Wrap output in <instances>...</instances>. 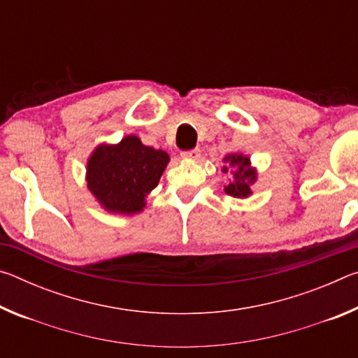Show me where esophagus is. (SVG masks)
Wrapping results in <instances>:
<instances>
[{"instance_id": "34e87169", "label": "esophagus", "mask_w": 358, "mask_h": 358, "mask_svg": "<svg viewBox=\"0 0 358 358\" xmlns=\"http://www.w3.org/2000/svg\"><path fill=\"white\" fill-rule=\"evenodd\" d=\"M181 157H185V159H191V161H197L199 157H201V150L194 148V150L183 151V153H181Z\"/></svg>"}]
</instances>
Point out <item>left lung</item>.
Returning <instances> with one entry per match:
<instances>
[{
	"label": "left lung",
	"instance_id": "obj_1",
	"mask_svg": "<svg viewBox=\"0 0 358 358\" xmlns=\"http://www.w3.org/2000/svg\"><path fill=\"white\" fill-rule=\"evenodd\" d=\"M222 161L226 162V166L222 167V172L230 173L234 177L232 181L224 187V191L232 197H250L252 194L251 185L257 180V172L256 169L251 167L250 157L245 155L234 153L227 155Z\"/></svg>",
	"mask_w": 358,
	"mask_h": 358
}]
</instances>
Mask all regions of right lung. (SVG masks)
I'll return each instance as SVG.
<instances>
[{
  "label": "right lung",
  "mask_w": 358,
  "mask_h": 358,
  "mask_svg": "<svg viewBox=\"0 0 358 358\" xmlns=\"http://www.w3.org/2000/svg\"><path fill=\"white\" fill-rule=\"evenodd\" d=\"M169 161L164 150L147 147L137 136H126L117 145L96 147L87 162V186L108 213H141Z\"/></svg>",
  "instance_id": "obj_1"
}]
</instances>
